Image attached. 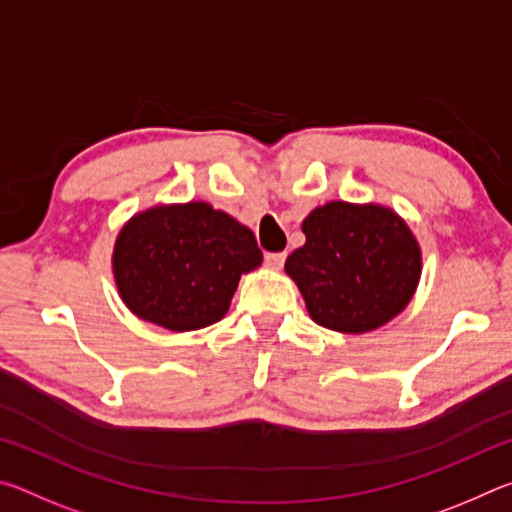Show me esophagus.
Wrapping results in <instances>:
<instances>
[{
    "label": "esophagus",
    "instance_id": "esophagus-1",
    "mask_svg": "<svg viewBox=\"0 0 512 512\" xmlns=\"http://www.w3.org/2000/svg\"><path fill=\"white\" fill-rule=\"evenodd\" d=\"M266 264L271 268H282L284 259H287V253H266Z\"/></svg>",
    "mask_w": 512,
    "mask_h": 512
}]
</instances>
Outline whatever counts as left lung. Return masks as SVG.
<instances>
[{
    "label": "left lung",
    "instance_id": "left-lung-1",
    "mask_svg": "<svg viewBox=\"0 0 512 512\" xmlns=\"http://www.w3.org/2000/svg\"><path fill=\"white\" fill-rule=\"evenodd\" d=\"M302 232L305 246L284 268L318 325L363 334L409 305L420 280V248L395 212L334 201L316 207Z\"/></svg>",
    "mask_w": 512,
    "mask_h": 512
}]
</instances>
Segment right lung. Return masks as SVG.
<instances>
[{"label": "right lung", "instance_id": "right-lung-1", "mask_svg": "<svg viewBox=\"0 0 512 512\" xmlns=\"http://www.w3.org/2000/svg\"><path fill=\"white\" fill-rule=\"evenodd\" d=\"M262 264L255 235L207 203L153 207L119 232L112 268L128 309L171 332L225 316L241 273Z\"/></svg>", "mask_w": 512, "mask_h": 512}]
</instances>
